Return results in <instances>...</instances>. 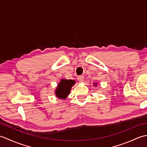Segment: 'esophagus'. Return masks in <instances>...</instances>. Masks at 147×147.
I'll return each mask as SVG.
<instances>
[{
	"instance_id": "esophagus-1",
	"label": "esophagus",
	"mask_w": 147,
	"mask_h": 147,
	"mask_svg": "<svg viewBox=\"0 0 147 147\" xmlns=\"http://www.w3.org/2000/svg\"><path fill=\"white\" fill-rule=\"evenodd\" d=\"M77 79L79 81V82L82 83L83 82V80H84V76H78L77 78Z\"/></svg>"
}]
</instances>
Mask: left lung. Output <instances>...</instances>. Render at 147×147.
<instances>
[{
  "mask_svg": "<svg viewBox=\"0 0 147 147\" xmlns=\"http://www.w3.org/2000/svg\"><path fill=\"white\" fill-rule=\"evenodd\" d=\"M93 85H94L95 86H97V83H93Z\"/></svg>",
  "mask_w": 147,
  "mask_h": 147,
  "instance_id": "obj_1",
  "label": "left lung"
}]
</instances>
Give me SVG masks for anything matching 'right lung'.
I'll use <instances>...</instances> for the list:
<instances>
[{"mask_svg":"<svg viewBox=\"0 0 147 147\" xmlns=\"http://www.w3.org/2000/svg\"><path fill=\"white\" fill-rule=\"evenodd\" d=\"M75 83V81L73 80L61 79L55 90L56 97L62 100L66 98L69 95L72 86Z\"/></svg>","mask_w":147,"mask_h":147,"instance_id":"right-lung-1","label":"right lung"}]
</instances>
